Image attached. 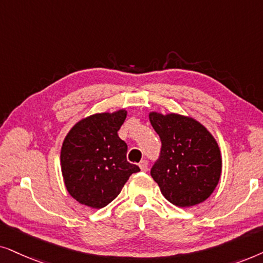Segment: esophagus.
Instances as JSON below:
<instances>
[{
	"label": "esophagus",
	"mask_w": 263,
	"mask_h": 263,
	"mask_svg": "<svg viewBox=\"0 0 263 263\" xmlns=\"http://www.w3.org/2000/svg\"><path fill=\"white\" fill-rule=\"evenodd\" d=\"M138 166H139V168H141L142 172H146V171H148V161L142 160L141 162H139Z\"/></svg>",
	"instance_id": "1"
}]
</instances>
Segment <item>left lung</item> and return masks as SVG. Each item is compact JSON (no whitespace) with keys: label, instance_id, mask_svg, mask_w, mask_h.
Returning <instances> with one entry per match:
<instances>
[{"label":"left lung","instance_id":"left-lung-1","mask_svg":"<svg viewBox=\"0 0 263 263\" xmlns=\"http://www.w3.org/2000/svg\"><path fill=\"white\" fill-rule=\"evenodd\" d=\"M149 120L162 143L150 174L164 198L183 208L204 202L221 176L222 160L215 138L191 117L150 111Z\"/></svg>","mask_w":263,"mask_h":263}]
</instances>
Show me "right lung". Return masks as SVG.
I'll list each match as a JSON object with an SVG mask.
<instances>
[{"label": "right lung", "instance_id": "obj_1", "mask_svg": "<svg viewBox=\"0 0 263 263\" xmlns=\"http://www.w3.org/2000/svg\"><path fill=\"white\" fill-rule=\"evenodd\" d=\"M127 110L97 113L79 120L61 146V172L68 194L80 204L101 209L120 194L139 167L127 162L118 136Z\"/></svg>", "mask_w": 263, "mask_h": 263}]
</instances>
